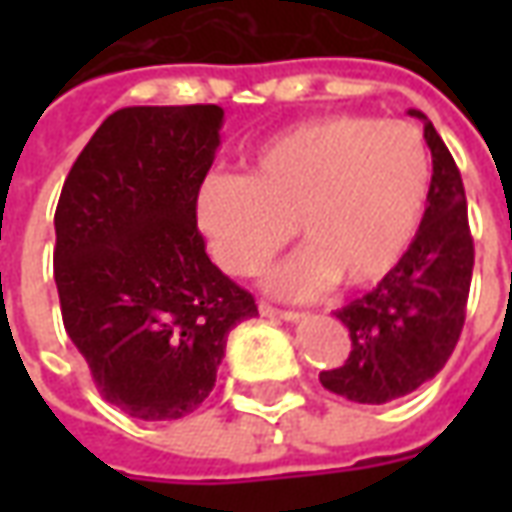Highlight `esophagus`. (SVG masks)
Masks as SVG:
<instances>
[{
  "instance_id": "1",
  "label": "esophagus",
  "mask_w": 512,
  "mask_h": 512,
  "mask_svg": "<svg viewBox=\"0 0 512 512\" xmlns=\"http://www.w3.org/2000/svg\"><path fill=\"white\" fill-rule=\"evenodd\" d=\"M260 315H266V318H282V321H299L301 318V312L279 310V307L268 304V301H260Z\"/></svg>"
}]
</instances>
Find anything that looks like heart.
<instances>
[{"instance_id":"b5f03b06","label":"heart","mask_w":512,"mask_h":512,"mask_svg":"<svg viewBox=\"0 0 512 512\" xmlns=\"http://www.w3.org/2000/svg\"><path fill=\"white\" fill-rule=\"evenodd\" d=\"M246 178L211 175L197 216L213 257L252 277L296 233L299 252L268 274L285 299L384 279L425 216L430 153L417 128L365 115H323L282 128L249 156Z\"/></svg>"}]
</instances>
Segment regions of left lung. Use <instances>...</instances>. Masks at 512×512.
Returning a JSON list of instances; mask_svg holds the SVG:
<instances>
[{
	"label": "left lung",
	"instance_id": "8db88e82",
	"mask_svg": "<svg viewBox=\"0 0 512 512\" xmlns=\"http://www.w3.org/2000/svg\"><path fill=\"white\" fill-rule=\"evenodd\" d=\"M411 115L425 123L433 156L428 208L397 266L362 299L337 310L351 332V354L321 373L329 392L367 406L411 395L447 365L472 285L474 241L461 172L428 117L414 109Z\"/></svg>",
	"mask_w": 512,
	"mask_h": 512
}]
</instances>
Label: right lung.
<instances>
[{
    "label": "right lung",
    "instance_id": "right-lung-1",
    "mask_svg": "<svg viewBox=\"0 0 512 512\" xmlns=\"http://www.w3.org/2000/svg\"><path fill=\"white\" fill-rule=\"evenodd\" d=\"M222 106H126L84 145L54 213L65 332L128 417L180 419L211 395L255 296L213 266L197 197Z\"/></svg>",
    "mask_w": 512,
    "mask_h": 512
}]
</instances>
